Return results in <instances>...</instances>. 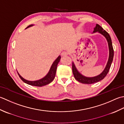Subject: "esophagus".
<instances>
[{
  "mask_svg": "<svg viewBox=\"0 0 124 124\" xmlns=\"http://www.w3.org/2000/svg\"><path fill=\"white\" fill-rule=\"evenodd\" d=\"M62 56H66L68 55V53L66 51H62L61 54Z\"/></svg>",
  "mask_w": 124,
  "mask_h": 124,
  "instance_id": "1",
  "label": "esophagus"
}]
</instances>
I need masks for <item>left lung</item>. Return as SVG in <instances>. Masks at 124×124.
<instances>
[{
    "label": "left lung",
    "instance_id": "left-lung-1",
    "mask_svg": "<svg viewBox=\"0 0 124 124\" xmlns=\"http://www.w3.org/2000/svg\"><path fill=\"white\" fill-rule=\"evenodd\" d=\"M98 32L99 33L103 35V36L106 38V39H107L108 43V49H109V57H108V62H107V66H106L105 69L102 72V73H101L100 75H97L96 77L92 78L85 77L82 75L81 74H80V73L78 71L74 62H72V71L75 79L79 82L82 83H85V84H92V83H94L98 81H100L101 80L104 79L106 77V75H107L108 71H109L112 62L113 61V55H114V51H113L112 46L111 39L110 36L109 34H108V32L103 29V28L98 24L96 25V27L95 28H94V31H93V32Z\"/></svg>",
    "mask_w": 124,
    "mask_h": 124
}]
</instances>
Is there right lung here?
Masks as SVG:
<instances>
[{"mask_svg": "<svg viewBox=\"0 0 124 124\" xmlns=\"http://www.w3.org/2000/svg\"><path fill=\"white\" fill-rule=\"evenodd\" d=\"M32 26H33V24L30 25V26H28L27 27V28ZM60 58H61V57H60V55H59V56L55 60V61L52 64L51 68H50V70H49V73H47L46 76L39 80L34 81H28L27 80H25L24 79H23V78H22L18 73H18V75L19 77L20 78V79L23 81L24 82L27 83V84L34 85V86H37V87L43 86V85L49 84L50 83H51L52 81L54 80L55 76V73H56L57 65H58V62H60Z\"/></svg>", "mask_w": 124, "mask_h": 124, "instance_id": "obj_1", "label": "right lung"}]
</instances>
